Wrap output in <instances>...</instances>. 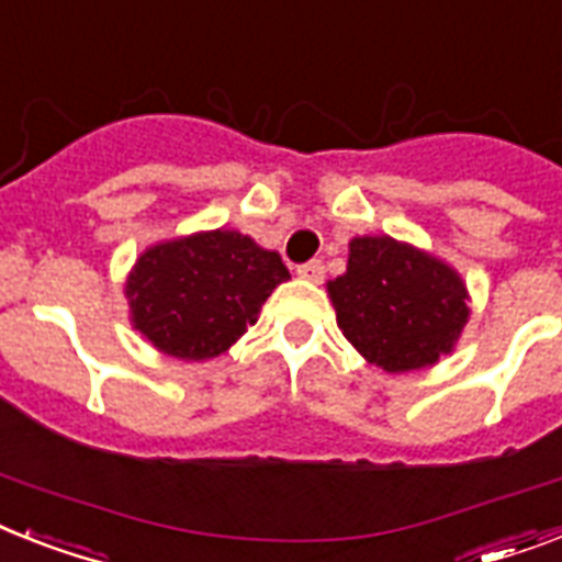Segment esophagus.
Masks as SVG:
<instances>
[{
  "mask_svg": "<svg viewBox=\"0 0 562 562\" xmlns=\"http://www.w3.org/2000/svg\"><path fill=\"white\" fill-rule=\"evenodd\" d=\"M323 273H326V268H323L321 259H312V262H305V266L296 268V277L308 282H321Z\"/></svg>",
  "mask_w": 562,
  "mask_h": 562,
  "instance_id": "34e87169",
  "label": "esophagus"
}]
</instances>
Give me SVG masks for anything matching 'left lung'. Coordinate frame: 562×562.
I'll list each match as a JSON object with an SVG mask.
<instances>
[{
  "label": "left lung",
  "mask_w": 562,
  "mask_h": 562,
  "mask_svg": "<svg viewBox=\"0 0 562 562\" xmlns=\"http://www.w3.org/2000/svg\"><path fill=\"white\" fill-rule=\"evenodd\" d=\"M344 337L390 375L436 367L471 321L462 273L409 241L355 236L346 273L326 282Z\"/></svg>",
  "instance_id": "left-lung-1"
}]
</instances>
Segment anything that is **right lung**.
<instances>
[{
  "mask_svg": "<svg viewBox=\"0 0 562 562\" xmlns=\"http://www.w3.org/2000/svg\"><path fill=\"white\" fill-rule=\"evenodd\" d=\"M291 280L277 250L239 231H195L140 250L123 296L130 323L167 358L210 360L225 355L280 282Z\"/></svg>",
  "mask_w": 562,
  "mask_h": 562,
  "instance_id": "add662e5",
  "label": "right lung"
}]
</instances>
